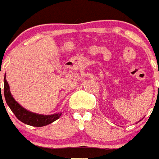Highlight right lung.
<instances>
[{
    "instance_id": "right-lung-1",
    "label": "right lung",
    "mask_w": 159,
    "mask_h": 159,
    "mask_svg": "<svg viewBox=\"0 0 159 159\" xmlns=\"http://www.w3.org/2000/svg\"><path fill=\"white\" fill-rule=\"evenodd\" d=\"M4 95H5V101L9 107L16 117L20 121L27 125H30L32 127H43L46 125L53 123L60 117L62 113H57L50 115V116H44L31 112L26 110L25 108L21 107L16 102L12 97V94L9 90V85L6 80V78H4Z\"/></svg>"
}]
</instances>
